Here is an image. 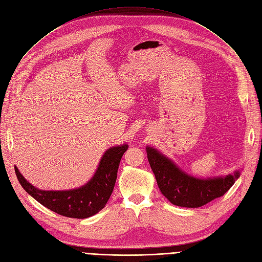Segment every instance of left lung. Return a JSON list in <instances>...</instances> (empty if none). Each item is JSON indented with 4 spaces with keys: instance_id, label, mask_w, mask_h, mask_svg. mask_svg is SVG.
<instances>
[{
    "instance_id": "obj_1",
    "label": "left lung",
    "mask_w": 262,
    "mask_h": 262,
    "mask_svg": "<svg viewBox=\"0 0 262 262\" xmlns=\"http://www.w3.org/2000/svg\"><path fill=\"white\" fill-rule=\"evenodd\" d=\"M147 161L162 194L174 206L199 208L223 196L240 178V171L222 177L201 179L182 170L172 159L146 145Z\"/></svg>"
}]
</instances>
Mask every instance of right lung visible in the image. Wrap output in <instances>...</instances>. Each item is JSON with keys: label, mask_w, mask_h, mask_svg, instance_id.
I'll use <instances>...</instances> for the list:
<instances>
[{"label": "right lung", "mask_w": 262, "mask_h": 262, "mask_svg": "<svg viewBox=\"0 0 262 262\" xmlns=\"http://www.w3.org/2000/svg\"><path fill=\"white\" fill-rule=\"evenodd\" d=\"M128 144L111 146L101 156L96 171L80 187L66 190H43L33 186L15 166L19 183L43 207L66 217L86 219L104 209L116 184L118 169Z\"/></svg>", "instance_id": "obj_1"}]
</instances>
